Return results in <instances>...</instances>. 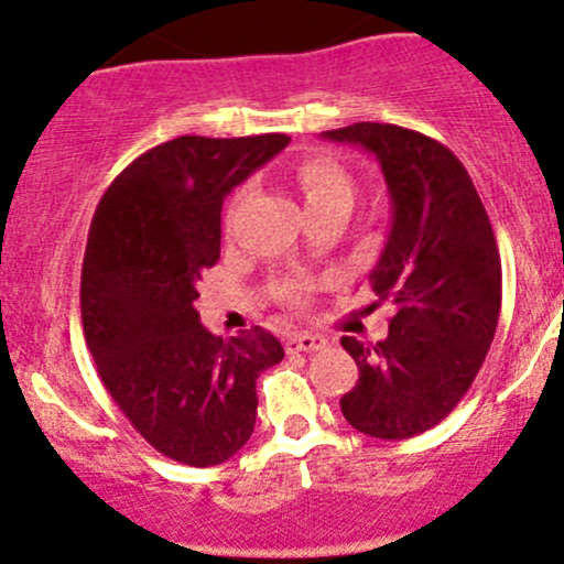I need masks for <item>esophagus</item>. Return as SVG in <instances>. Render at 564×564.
I'll list each match as a JSON object with an SVG mask.
<instances>
[{
    "instance_id": "34e87169",
    "label": "esophagus",
    "mask_w": 564,
    "mask_h": 564,
    "mask_svg": "<svg viewBox=\"0 0 564 564\" xmlns=\"http://www.w3.org/2000/svg\"><path fill=\"white\" fill-rule=\"evenodd\" d=\"M327 346V337L322 335H311V332H300V335H292L286 340V351L289 354H297V351H322V348Z\"/></svg>"
}]
</instances>
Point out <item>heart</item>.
<instances>
[{"label":"heart","instance_id":"heart-1","mask_svg":"<svg viewBox=\"0 0 564 564\" xmlns=\"http://www.w3.org/2000/svg\"><path fill=\"white\" fill-rule=\"evenodd\" d=\"M297 181L302 194H305L307 210H318V207L327 205H348L354 203V177L348 175V170L343 164H337L335 159L327 156H313L305 159V162L297 167ZM248 186L240 188L235 194L232 205H229L227 213V232H232L235 216L240 210V205L246 203ZM311 289L307 281H289L286 286L281 289V300L289 302V305H305V292Z\"/></svg>","mask_w":564,"mask_h":564}]
</instances>
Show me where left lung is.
<instances>
[{"mask_svg":"<svg viewBox=\"0 0 564 564\" xmlns=\"http://www.w3.org/2000/svg\"><path fill=\"white\" fill-rule=\"evenodd\" d=\"M324 138L376 153L394 213L370 272L378 302L394 305L389 337L340 340L359 367L340 411L365 435L408 441L441 424L481 370L500 318V251L465 164L443 142L376 121Z\"/></svg>","mask_w":564,"mask_h":564,"instance_id":"1","label":"left lung"}]
</instances>
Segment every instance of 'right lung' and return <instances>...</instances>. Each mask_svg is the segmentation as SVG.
Returning <instances> with one entry per match:
<instances>
[{"instance_id":"1","label":"right lung","mask_w":564,"mask_h":564,"mask_svg":"<svg viewBox=\"0 0 564 564\" xmlns=\"http://www.w3.org/2000/svg\"><path fill=\"white\" fill-rule=\"evenodd\" d=\"M289 134H183L134 159L99 199L80 275L97 372L134 430L170 459L213 467L257 424V378L283 359L262 327L210 335L197 281L221 257L224 197Z\"/></svg>"}]
</instances>
